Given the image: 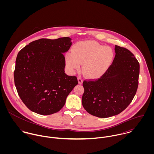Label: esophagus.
<instances>
[{
  "instance_id": "1",
  "label": "esophagus",
  "mask_w": 154,
  "mask_h": 154,
  "mask_svg": "<svg viewBox=\"0 0 154 154\" xmlns=\"http://www.w3.org/2000/svg\"><path fill=\"white\" fill-rule=\"evenodd\" d=\"M78 83H79V84H82V82H83V80H82V78L80 77V76H78Z\"/></svg>"
}]
</instances>
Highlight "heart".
<instances>
[{"label":"heart","mask_w":154,"mask_h":154,"mask_svg":"<svg viewBox=\"0 0 154 154\" xmlns=\"http://www.w3.org/2000/svg\"><path fill=\"white\" fill-rule=\"evenodd\" d=\"M114 58V50L110 47L94 41H82L73 45L72 52L66 53L65 63L72 72L78 69L82 64V70L85 75L95 79L106 72Z\"/></svg>","instance_id":"b5f03b06"}]
</instances>
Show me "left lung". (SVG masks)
Listing matches in <instances>:
<instances>
[{
  "mask_svg": "<svg viewBox=\"0 0 154 154\" xmlns=\"http://www.w3.org/2000/svg\"><path fill=\"white\" fill-rule=\"evenodd\" d=\"M116 55L106 72L83 82L84 108L90 114L106 118L117 115L132 102L138 87L139 63L128 49L115 45Z\"/></svg>",
  "mask_w": 154,
  "mask_h": 154,
  "instance_id": "1",
  "label": "left lung"
}]
</instances>
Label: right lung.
Instances as JSON below:
<instances>
[{"mask_svg": "<svg viewBox=\"0 0 154 154\" xmlns=\"http://www.w3.org/2000/svg\"><path fill=\"white\" fill-rule=\"evenodd\" d=\"M72 45L71 38L62 37L34 41L21 49L17 57L14 82L18 94L31 111L41 115L58 112L78 85L75 76L65 73L63 53Z\"/></svg>", "mask_w": 154, "mask_h": 154, "instance_id": "obj_1", "label": "right lung"}]
</instances>
